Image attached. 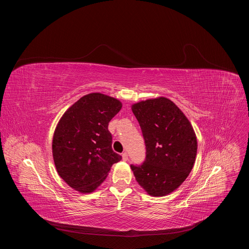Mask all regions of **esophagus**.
Returning a JSON list of instances; mask_svg holds the SVG:
<instances>
[{
	"label": "esophagus",
	"mask_w": 249,
	"mask_h": 249,
	"mask_svg": "<svg viewBox=\"0 0 249 249\" xmlns=\"http://www.w3.org/2000/svg\"><path fill=\"white\" fill-rule=\"evenodd\" d=\"M122 160H125V161H126V160H128V154H127L126 152L122 154Z\"/></svg>",
	"instance_id": "1"
}]
</instances>
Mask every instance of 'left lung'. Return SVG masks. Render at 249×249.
Segmentation results:
<instances>
[{
	"label": "left lung",
	"mask_w": 249,
	"mask_h": 249,
	"mask_svg": "<svg viewBox=\"0 0 249 249\" xmlns=\"http://www.w3.org/2000/svg\"><path fill=\"white\" fill-rule=\"evenodd\" d=\"M146 146V159L131 164L137 182L152 196L178 188L193 168L197 139L183 112L168 98L147 99L132 105Z\"/></svg>",
	"instance_id": "1"
}]
</instances>
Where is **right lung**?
Returning <instances> with one entry per match:
<instances>
[{"instance_id":"add662e5","label":"right lung","mask_w":249,"mask_h":249,"mask_svg":"<svg viewBox=\"0 0 249 249\" xmlns=\"http://www.w3.org/2000/svg\"><path fill=\"white\" fill-rule=\"evenodd\" d=\"M121 102L102 93H89L64 113L53 136L52 153L58 174L75 190L92 192L122 157L112 150L110 120Z\"/></svg>"}]
</instances>
